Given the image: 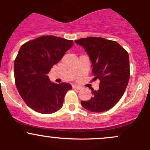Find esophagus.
<instances>
[{"mask_svg": "<svg viewBox=\"0 0 150 150\" xmlns=\"http://www.w3.org/2000/svg\"><path fill=\"white\" fill-rule=\"evenodd\" d=\"M72 88H73L74 89H76V90H80V89H81V86H75V85H74V86H72Z\"/></svg>", "mask_w": 150, "mask_h": 150, "instance_id": "obj_1", "label": "esophagus"}]
</instances>
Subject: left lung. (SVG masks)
<instances>
[{"mask_svg":"<svg viewBox=\"0 0 150 150\" xmlns=\"http://www.w3.org/2000/svg\"><path fill=\"white\" fill-rule=\"evenodd\" d=\"M82 46L91 62L93 81L99 79V88L92 91V97L81 101L92 112L111 109L121 99L130 78L128 54L117 42L102 38L88 37L75 40Z\"/></svg>","mask_w":150,"mask_h":150,"instance_id":"1","label":"left lung"}]
</instances>
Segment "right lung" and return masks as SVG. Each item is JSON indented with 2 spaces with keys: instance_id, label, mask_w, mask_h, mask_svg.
<instances>
[{
  "instance_id": "1",
  "label": "right lung",
  "mask_w": 150,
  "mask_h": 150,
  "mask_svg": "<svg viewBox=\"0 0 150 150\" xmlns=\"http://www.w3.org/2000/svg\"><path fill=\"white\" fill-rule=\"evenodd\" d=\"M72 46V40L47 35L21 46L14 61L15 83L21 97L35 111L51 114L62 107L72 86L51 82L48 73Z\"/></svg>"
}]
</instances>
